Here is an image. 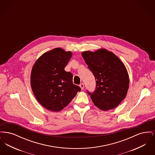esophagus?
Returning a JSON list of instances; mask_svg holds the SVG:
<instances>
[{
  "label": "esophagus",
  "mask_w": 155,
  "mask_h": 155,
  "mask_svg": "<svg viewBox=\"0 0 155 155\" xmlns=\"http://www.w3.org/2000/svg\"><path fill=\"white\" fill-rule=\"evenodd\" d=\"M80 88H81V89L82 90L84 88V84L83 83H81L80 84Z\"/></svg>",
  "instance_id": "esophagus-1"
}]
</instances>
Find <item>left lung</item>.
<instances>
[{
	"instance_id": "obj_1",
	"label": "left lung",
	"mask_w": 155,
	"mask_h": 155,
	"mask_svg": "<svg viewBox=\"0 0 155 155\" xmlns=\"http://www.w3.org/2000/svg\"><path fill=\"white\" fill-rule=\"evenodd\" d=\"M96 80V89L87 92L92 102L103 111L115 108L124 99L129 87V76L123 63L105 49L82 53Z\"/></svg>"
}]
</instances>
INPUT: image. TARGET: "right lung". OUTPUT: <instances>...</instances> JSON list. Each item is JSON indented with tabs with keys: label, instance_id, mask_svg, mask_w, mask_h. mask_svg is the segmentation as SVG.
Wrapping results in <instances>:
<instances>
[{
	"label": "right lung",
	"instance_id": "1",
	"mask_svg": "<svg viewBox=\"0 0 155 155\" xmlns=\"http://www.w3.org/2000/svg\"><path fill=\"white\" fill-rule=\"evenodd\" d=\"M71 56V52L58 48L44 53L33 66L31 88L39 103L49 110H61L81 91L73 84V74L64 70Z\"/></svg>",
	"mask_w": 155,
	"mask_h": 155
}]
</instances>
